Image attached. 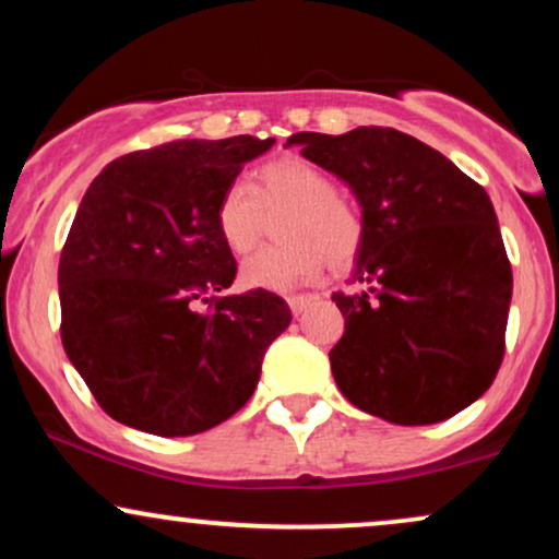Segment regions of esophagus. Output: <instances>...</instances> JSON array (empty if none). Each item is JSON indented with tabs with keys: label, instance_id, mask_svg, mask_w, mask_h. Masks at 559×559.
<instances>
[{
	"label": "esophagus",
	"instance_id": "1",
	"mask_svg": "<svg viewBox=\"0 0 559 559\" xmlns=\"http://www.w3.org/2000/svg\"><path fill=\"white\" fill-rule=\"evenodd\" d=\"M286 301L288 307H292L294 316H301V312L312 305V297H307V294H292V297H286Z\"/></svg>",
	"mask_w": 559,
	"mask_h": 559
}]
</instances>
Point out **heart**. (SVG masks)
Segmentation results:
<instances>
[{
    "mask_svg": "<svg viewBox=\"0 0 559 559\" xmlns=\"http://www.w3.org/2000/svg\"><path fill=\"white\" fill-rule=\"evenodd\" d=\"M286 213L278 236L241 265V284L265 292H288L318 281L325 267L352 265L365 241L362 213L338 194L329 170L312 159L288 155L258 170V189L234 181L215 210L217 234L234 254H247L262 241L267 215Z\"/></svg>",
    "mask_w": 559,
    "mask_h": 559,
    "instance_id": "heart-1",
    "label": "heart"
}]
</instances>
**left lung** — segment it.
Segmentation results:
<instances>
[{
    "label": "left lung",
    "mask_w": 559,
    "mask_h": 559,
    "mask_svg": "<svg viewBox=\"0 0 559 559\" xmlns=\"http://www.w3.org/2000/svg\"><path fill=\"white\" fill-rule=\"evenodd\" d=\"M286 144L342 178L362 207L352 278L362 292L331 297L344 316L329 355L336 386L396 426L457 415L502 365L512 299V267L484 186L394 128L301 131Z\"/></svg>",
    "instance_id": "obj_1"
}]
</instances>
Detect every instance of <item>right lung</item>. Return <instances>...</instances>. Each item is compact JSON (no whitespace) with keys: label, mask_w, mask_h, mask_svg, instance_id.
<instances>
[{"label":"right lung","mask_w":559,"mask_h":559,"mask_svg":"<svg viewBox=\"0 0 559 559\" xmlns=\"http://www.w3.org/2000/svg\"><path fill=\"white\" fill-rule=\"evenodd\" d=\"M273 139L168 141L112 159L81 199L60 254V336L110 418L155 436L202 433L239 413L265 349L292 323L278 294L210 297L236 260L215 210Z\"/></svg>","instance_id":"1"}]
</instances>
